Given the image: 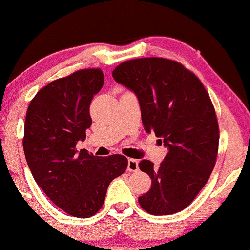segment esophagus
Segmentation results:
<instances>
[{
  "label": "esophagus",
  "instance_id": "obj_1",
  "mask_svg": "<svg viewBox=\"0 0 250 250\" xmlns=\"http://www.w3.org/2000/svg\"><path fill=\"white\" fill-rule=\"evenodd\" d=\"M137 169H139V162H137V160H135V159H128L127 171H137Z\"/></svg>",
  "mask_w": 250,
  "mask_h": 250
}]
</instances>
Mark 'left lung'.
<instances>
[{
    "mask_svg": "<svg viewBox=\"0 0 250 250\" xmlns=\"http://www.w3.org/2000/svg\"><path fill=\"white\" fill-rule=\"evenodd\" d=\"M113 78L135 93L144 129L168 149L159 167L139 164L152 180L140 205L153 215L182 211L204 187L218 155L219 125L208 93L194 73L161 57L119 64Z\"/></svg>",
    "mask_w": 250,
    "mask_h": 250,
    "instance_id": "left-lung-1",
    "label": "left lung"
}]
</instances>
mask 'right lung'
Wrapping results in <instances>:
<instances>
[{"label": "right lung", "mask_w": 250, "mask_h": 250, "mask_svg": "<svg viewBox=\"0 0 250 250\" xmlns=\"http://www.w3.org/2000/svg\"><path fill=\"white\" fill-rule=\"evenodd\" d=\"M104 79L99 68H86L50 82L31 100L24 122L32 177L54 204L80 219L99 211L111 180L127 168L124 155L100 158L75 149L91 126L89 107Z\"/></svg>", "instance_id": "add662e5"}]
</instances>
